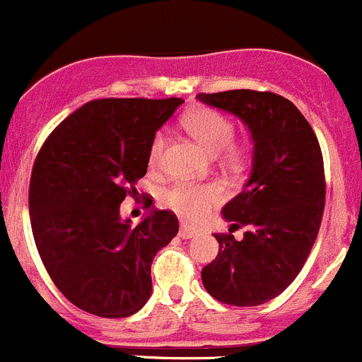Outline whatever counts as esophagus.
I'll list each match as a JSON object with an SVG mask.
<instances>
[{"instance_id": "1", "label": "esophagus", "mask_w": 362, "mask_h": 362, "mask_svg": "<svg viewBox=\"0 0 362 362\" xmlns=\"http://www.w3.org/2000/svg\"><path fill=\"white\" fill-rule=\"evenodd\" d=\"M199 232V230L196 228V226H190V225H181V230H179V235L183 239H190L194 238L196 233Z\"/></svg>"}]
</instances>
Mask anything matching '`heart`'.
<instances>
[{
    "instance_id": "obj_1",
    "label": "heart",
    "mask_w": 362,
    "mask_h": 362,
    "mask_svg": "<svg viewBox=\"0 0 362 362\" xmlns=\"http://www.w3.org/2000/svg\"><path fill=\"white\" fill-rule=\"evenodd\" d=\"M185 129L196 137L197 141L212 153H219L232 143L235 127L232 119L223 112L214 108H199L190 112L183 119ZM166 134L158 132L150 145V165L158 166L161 163L165 150ZM238 152V150H232ZM226 192L221 183H192V181H177L163 194V204L174 210L187 219H201L212 206L225 199Z\"/></svg>"
}]
</instances>
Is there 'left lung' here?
<instances>
[{
	"mask_svg": "<svg viewBox=\"0 0 362 362\" xmlns=\"http://www.w3.org/2000/svg\"><path fill=\"white\" fill-rule=\"evenodd\" d=\"M238 116L254 143L252 174L225 204L228 233H216L219 254L201 272L204 288L233 306H257L279 296L305 267L325 212V165L317 136L299 108L274 92L197 94ZM245 226L239 242L233 229Z\"/></svg>",
	"mask_w": 362,
	"mask_h": 362,
	"instance_id": "left-lung-1",
	"label": "left lung"
}]
</instances>
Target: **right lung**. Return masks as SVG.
I'll return each instance as SVG.
<instances>
[{"label":"right lung","mask_w":362,"mask_h":362,"mask_svg":"<svg viewBox=\"0 0 362 362\" xmlns=\"http://www.w3.org/2000/svg\"><path fill=\"white\" fill-rule=\"evenodd\" d=\"M181 98L94 99L54 129L28 188L37 252L59 292L99 317H129L152 296L150 267L179 230L170 210L139 225L119 204L148 168V152ZM152 204V203H150Z\"/></svg>","instance_id":"add662e5"}]
</instances>
